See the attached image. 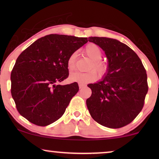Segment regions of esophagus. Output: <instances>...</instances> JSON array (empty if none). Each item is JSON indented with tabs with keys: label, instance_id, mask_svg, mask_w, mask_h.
Returning a JSON list of instances; mask_svg holds the SVG:
<instances>
[{
	"label": "esophagus",
	"instance_id": "34e87169",
	"mask_svg": "<svg viewBox=\"0 0 159 159\" xmlns=\"http://www.w3.org/2000/svg\"><path fill=\"white\" fill-rule=\"evenodd\" d=\"M79 88H80V89H81V88H84V87H85V84H83V83H79Z\"/></svg>",
	"mask_w": 159,
	"mask_h": 159
}]
</instances>
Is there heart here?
I'll return each mask as SVG.
<instances>
[{"instance_id":"obj_1","label":"heart","mask_w":159,"mask_h":159,"mask_svg":"<svg viewBox=\"0 0 159 159\" xmlns=\"http://www.w3.org/2000/svg\"><path fill=\"white\" fill-rule=\"evenodd\" d=\"M84 52L89 57L91 61L88 66V70H91L88 72H73L69 75V80L71 82H77L80 83H89L96 80L98 76L93 70L98 73L99 76H104L107 73V64L100 59L103 52L100 48L95 43H90L85 48ZM77 59L76 52H73L67 60V67L70 71H73L76 67Z\"/></svg>"}]
</instances>
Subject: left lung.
I'll return each instance as SVG.
<instances>
[{"mask_svg": "<svg viewBox=\"0 0 159 159\" xmlns=\"http://www.w3.org/2000/svg\"><path fill=\"white\" fill-rule=\"evenodd\" d=\"M108 59L102 81L88 85L92 95L86 100L91 116L110 128L130 123L142 111L148 92L147 75L138 55L127 45L105 37H90Z\"/></svg>", "mask_w": 159, "mask_h": 159, "instance_id": "left-lung-1", "label": "left lung"}]
</instances>
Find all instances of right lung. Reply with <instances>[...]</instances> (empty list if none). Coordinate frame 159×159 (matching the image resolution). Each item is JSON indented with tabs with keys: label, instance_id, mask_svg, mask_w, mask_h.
I'll list each match as a JSON object with an SVG mask.
<instances>
[{
	"label": "right lung",
	"instance_id": "1",
	"mask_svg": "<svg viewBox=\"0 0 159 159\" xmlns=\"http://www.w3.org/2000/svg\"><path fill=\"white\" fill-rule=\"evenodd\" d=\"M88 38L50 34L21 52L12 70L11 94L20 115L39 126L62 116L79 90L76 82L61 85L69 76L67 60Z\"/></svg>",
	"mask_w": 159,
	"mask_h": 159
}]
</instances>
